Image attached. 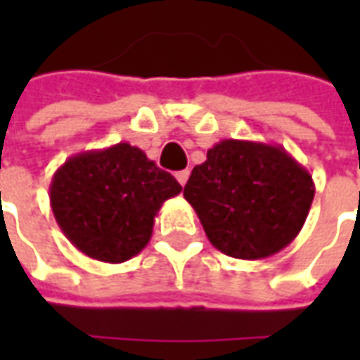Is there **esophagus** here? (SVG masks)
Returning a JSON list of instances; mask_svg holds the SVG:
<instances>
[{
  "label": "esophagus",
  "mask_w": 360,
  "mask_h": 360,
  "mask_svg": "<svg viewBox=\"0 0 360 360\" xmlns=\"http://www.w3.org/2000/svg\"><path fill=\"white\" fill-rule=\"evenodd\" d=\"M188 175H191V173H188V169H183V172L175 173V177H177V181H179L181 187H185V185H187Z\"/></svg>",
  "instance_id": "esophagus-1"
}]
</instances>
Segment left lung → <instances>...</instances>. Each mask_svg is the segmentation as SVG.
<instances>
[{
	"mask_svg": "<svg viewBox=\"0 0 360 360\" xmlns=\"http://www.w3.org/2000/svg\"><path fill=\"white\" fill-rule=\"evenodd\" d=\"M183 196L216 249L260 260L299 235L314 198V181L283 146L226 139L193 169Z\"/></svg>",
	"mask_w": 360,
	"mask_h": 360,
	"instance_id": "8db88e82",
	"label": "left lung"
}]
</instances>
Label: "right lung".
<instances>
[{
	"instance_id": "obj_1",
	"label": "right lung",
	"mask_w": 360,
	"mask_h": 360,
	"mask_svg": "<svg viewBox=\"0 0 360 360\" xmlns=\"http://www.w3.org/2000/svg\"><path fill=\"white\" fill-rule=\"evenodd\" d=\"M183 191L129 142L75 154L53 173L50 204L61 231L82 255L119 264L152 237L162 204Z\"/></svg>"
}]
</instances>
